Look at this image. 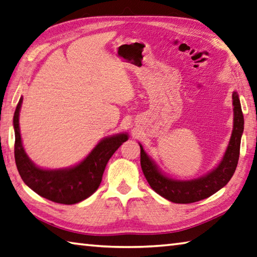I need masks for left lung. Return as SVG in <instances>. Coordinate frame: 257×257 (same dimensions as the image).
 Instances as JSON below:
<instances>
[{"instance_id":"8db88e82","label":"left lung","mask_w":257,"mask_h":257,"mask_svg":"<svg viewBox=\"0 0 257 257\" xmlns=\"http://www.w3.org/2000/svg\"><path fill=\"white\" fill-rule=\"evenodd\" d=\"M234 126L228 147L220 163L206 176L193 180H174L163 174L156 162L141 148V168L149 185L160 196L176 204H191L210 197L225 187L233 177L239 159L240 139L244 131V116L238 94L233 93Z\"/></svg>"}]
</instances>
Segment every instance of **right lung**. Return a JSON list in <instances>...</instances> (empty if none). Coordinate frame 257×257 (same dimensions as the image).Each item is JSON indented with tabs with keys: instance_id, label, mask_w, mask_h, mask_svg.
<instances>
[{
	"instance_id": "right-lung-1",
	"label": "right lung",
	"mask_w": 257,
	"mask_h": 257,
	"mask_svg": "<svg viewBox=\"0 0 257 257\" xmlns=\"http://www.w3.org/2000/svg\"><path fill=\"white\" fill-rule=\"evenodd\" d=\"M23 98L19 100L13 116L14 158L23 182L48 200L64 205H74L85 200L97 190L108 160L122 143L128 140L126 133H120L101 140L88 156L75 167L46 170L37 167L24 151L19 115Z\"/></svg>"
}]
</instances>
